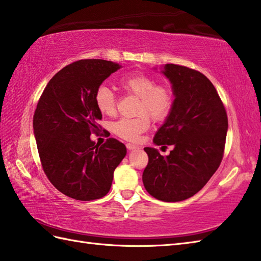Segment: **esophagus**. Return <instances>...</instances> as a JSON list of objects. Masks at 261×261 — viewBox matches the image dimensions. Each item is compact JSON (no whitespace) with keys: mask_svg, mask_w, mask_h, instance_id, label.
Segmentation results:
<instances>
[{"mask_svg":"<svg viewBox=\"0 0 261 261\" xmlns=\"http://www.w3.org/2000/svg\"><path fill=\"white\" fill-rule=\"evenodd\" d=\"M126 148L127 150H135V149H138L139 147L137 145H134V143H126Z\"/></svg>","mask_w":261,"mask_h":261,"instance_id":"obj_1","label":"esophagus"}]
</instances>
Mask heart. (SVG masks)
Segmentation results:
<instances>
[{"label": "heart", "instance_id": "heart-1", "mask_svg": "<svg viewBox=\"0 0 261 261\" xmlns=\"http://www.w3.org/2000/svg\"><path fill=\"white\" fill-rule=\"evenodd\" d=\"M123 90L139 98L135 118H122L111 125L116 136L124 140L136 141L150 125V119L162 121L168 116L174 103L171 88L164 84H156L152 77L145 74H134L120 80ZM95 104L103 114L112 115L116 109V96L113 91L105 85L95 91Z\"/></svg>", "mask_w": 261, "mask_h": 261}]
</instances>
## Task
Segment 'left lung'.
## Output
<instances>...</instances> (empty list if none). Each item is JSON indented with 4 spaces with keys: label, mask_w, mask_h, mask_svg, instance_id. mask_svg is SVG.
Listing matches in <instances>:
<instances>
[{
    "label": "left lung",
    "mask_w": 261,
    "mask_h": 261,
    "mask_svg": "<svg viewBox=\"0 0 261 261\" xmlns=\"http://www.w3.org/2000/svg\"><path fill=\"white\" fill-rule=\"evenodd\" d=\"M174 103L153 137L157 146H173L168 156L146 147L149 157L142 181L147 192L164 202H180L205 186L222 162L228 116L206 76L185 66L166 64Z\"/></svg>",
    "instance_id": "8db88e82"
}]
</instances>
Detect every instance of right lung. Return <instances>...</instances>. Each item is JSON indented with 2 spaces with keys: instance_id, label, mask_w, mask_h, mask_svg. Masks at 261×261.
<instances>
[{
  "instance_id": "obj_1",
  "label": "right lung",
  "mask_w": 261,
  "mask_h": 261,
  "mask_svg": "<svg viewBox=\"0 0 261 261\" xmlns=\"http://www.w3.org/2000/svg\"><path fill=\"white\" fill-rule=\"evenodd\" d=\"M121 66L83 59L66 66L49 81L33 115L39 157L48 179L79 201L107 195L126 148L114 138L99 146L91 140L102 113L95 104L98 86Z\"/></svg>"
}]
</instances>
